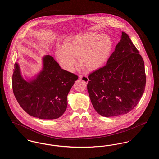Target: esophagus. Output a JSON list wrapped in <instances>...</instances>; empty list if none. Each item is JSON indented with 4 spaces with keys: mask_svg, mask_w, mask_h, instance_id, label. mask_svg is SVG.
I'll list each match as a JSON object with an SVG mask.
<instances>
[{
    "mask_svg": "<svg viewBox=\"0 0 159 159\" xmlns=\"http://www.w3.org/2000/svg\"><path fill=\"white\" fill-rule=\"evenodd\" d=\"M79 79L80 80H83V82H84L86 83H88V81H89V79H88V78L87 76H79Z\"/></svg>",
    "mask_w": 159,
    "mask_h": 159,
    "instance_id": "obj_1",
    "label": "esophagus"
}]
</instances>
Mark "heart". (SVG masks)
Instances as JSON below:
<instances>
[{
    "label": "heart",
    "mask_w": 159,
    "mask_h": 159,
    "mask_svg": "<svg viewBox=\"0 0 159 159\" xmlns=\"http://www.w3.org/2000/svg\"><path fill=\"white\" fill-rule=\"evenodd\" d=\"M113 48V41L108 35L85 33L71 38L66 45L58 46L57 56L63 67L70 71L74 70L79 56L80 66L88 71H93L106 64Z\"/></svg>",
    "instance_id": "1"
}]
</instances>
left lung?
<instances>
[{
    "label": "left lung",
    "mask_w": 159,
    "mask_h": 159,
    "mask_svg": "<svg viewBox=\"0 0 159 159\" xmlns=\"http://www.w3.org/2000/svg\"><path fill=\"white\" fill-rule=\"evenodd\" d=\"M87 88L95 111L104 117L132 110L143 95L146 76L141 55L124 31L106 66L88 76Z\"/></svg>",
    "instance_id": "left-lung-1"
}]
</instances>
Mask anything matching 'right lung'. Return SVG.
Segmentation results:
<instances>
[{"instance_id":"1","label":"right lung","mask_w":159,"mask_h":159,"mask_svg":"<svg viewBox=\"0 0 159 159\" xmlns=\"http://www.w3.org/2000/svg\"><path fill=\"white\" fill-rule=\"evenodd\" d=\"M78 76L61 68L50 55L43 58L42 70L33 79L27 81L15 63L12 89L18 104L33 117L55 119L64 113L67 95Z\"/></svg>"}]
</instances>
